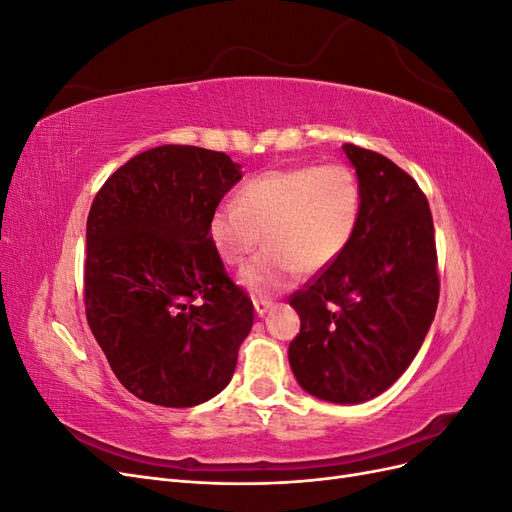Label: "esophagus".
Returning <instances> with one entry per match:
<instances>
[{
  "mask_svg": "<svg viewBox=\"0 0 512 512\" xmlns=\"http://www.w3.org/2000/svg\"><path fill=\"white\" fill-rule=\"evenodd\" d=\"M271 307H273V303L267 301V299H256L254 301V309H256L258 316H265Z\"/></svg>",
  "mask_w": 512,
  "mask_h": 512,
  "instance_id": "34e87169",
  "label": "esophagus"
}]
</instances>
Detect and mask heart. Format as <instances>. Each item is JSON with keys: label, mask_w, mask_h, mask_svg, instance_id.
Segmentation results:
<instances>
[{"label": "heart", "mask_w": 512, "mask_h": 512, "mask_svg": "<svg viewBox=\"0 0 512 512\" xmlns=\"http://www.w3.org/2000/svg\"><path fill=\"white\" fill-rule=\"evenodd\" d=\"M361 207V181L346 164L275 168L245 181L237 203L211 211L209 239L224 262L239 265L265 230L267 247L239 271V284L254 297H273L301 271L320 273L346 252Z\"/></svg>", "instance_id": "heart-1"}]
</instances>
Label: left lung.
<instances>
[{"instance_id": "1", "label": "left lung", "mask_w": 512, "mask_h": 512, "mask_svg": "<svg viewBox=\"0 0 512 512\" xmlns=\"http://www.w3.org/2000/svg\"><path fill=\"white\" fill-rule=\"evenodd\" d=\"M361 181V222L346 252L290 297L301 331L288 348L301 389L363 404L404 374L436 316V239L425 194L376 151L344 145Z\"/></svg>"}]
</instances>
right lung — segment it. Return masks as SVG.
<instances>
[{"label":"right lung","mask_w":512,"mask_h":512,"mask_svg":"<svg viewBox=\"0 0 512 512\" xmlns=\"http://www.w3.org/2000/svg\"><path fill=\"white\" fill-rule=\"evenodd\" d=\"M241 177L222 151L164 145L115 170L91 205L89 329L117 380L149 404L198 406L235 374L254 305L226 275L209 218Z\"/></svg>","instance_id":"add662e5"}]
</instances>
